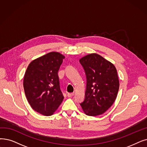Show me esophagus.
Masks as SVG:
<instances>
[{"instance_id": "34e87169", "label": "esophagus", "mask_w": 147, "mask_h": 147, "mask_svg": "<svg viewBox=\"0 0 147 147\" xmlns=\"http://www.w3.org/2000/svg\"><path fill=\"white\" fill-rule=\"evenodd\" d=\"M73 95H74V93H68L67 94L68 97H72Z\"/></svg>"}]
</instances>
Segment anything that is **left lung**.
<instances>
[{
	"label": "left lung",
	"mask_w": 147,
	"mask_h": 147,
	"mask_svg": "<svg viewBox=\"0 0 147 147\" xmlns=\"http://www.w3.org/2000/svg\"><path fill=\"white\" fill-rule=\"evenodd\" d=\"M79 61L86 78L85 99L80 105L87 115H100L109 109L117 98L119 86L117 69L96 53L88 55Z\"/></svg>",
	"instance_id": "1"
}]
</instances>
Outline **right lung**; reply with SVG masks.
I'll return each instance as SVG.
<instances>
[{
	"mask_svg": "<svg viewBox=\"0 0 147 147\" xmlns=\"http://www.w3.org/2000/svg\"><path fill=\"white\" fill-rule=\"evenodd\" d=\"M65 56L50 52L32 61L24 76L23 87L32 109L44 116H50L63 100L58 71Z\"/></svg>",
	"mask_w": 147,
	"mask_h": 147,
	"instance_id": "add662e5",
	"label": "right lung"
}]
</instances>
